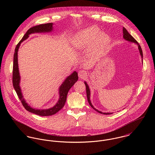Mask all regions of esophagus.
Returning <instances> with one entry per match:
<instances>
[{
  "instance_id": "esophagus-1",
  "label": "esophagus",
  "mask_w": 155,
  "mask_h": 155,
  "mask_svg": "<svg viewBox=\"0 0 155 155\" xmlns=\"http://www.w3.org/2000/svg\"><path fill=\"white\" fill-rule=\"evenodd\" d=\"M87 73L86 72V71H85L84 70H81L78 71V76H79V78L81 79H84L87 77Z\"/></svg>"
}]
</instances>
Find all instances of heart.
<instances>
[{
	"label": "heart",
	"mask_w": 155,
	"mask_h": 155,
	"mask_svg": "<svg viewBox=\"0 0 155 155\" xmlns=\"http://www.w3.org/2000/svg\"><path fill=\"white\" fill-rule=\"evenodd\" d=\"M110 44L109 36L95 26L79 31L73 41L74 48L78 50L89 48L88 55L92 60L101 58Z\"/></svg>",
	"instance_id": "heart-1"
}]
</instances>
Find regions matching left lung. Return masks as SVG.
<instances>
[{
    "label": "left lung",
    "mask_w": 155,
    "mask_h": 155,
    "mask_svg": "<svg viewBox=\"0 0 155 155\" xmlns=\"http://www.w3.org/2000/svg\"><path fill=\"white\" fill-rule=\"evenodd\" d=\"M123 37H124V39H125L126 41H129L131 43H134L135 44L138 45V50H139V52H140V55L141 56V58H142V61H143V52H142V49H141V48L140 46V45H139V44L137 42V41L133 38V36L128 32V31L127 30V29L124 27H123ZM85 83V85L86 86V91H87V99H88V101L89 104V105L91 106V107H92V109H94L95 111H97V112L101 113V114H112L113 113H103L102 111H101L98 110L97 109H96L94 106L91 103V101L90 100V95H91V92H90V89L89 88L88 85L87 84V83L86 82H84Z\"/></svg>",
    "instance_id": "1"
}]
</instances>
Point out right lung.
Here are the masks:
<instances>
[{
	"instance_id": "obj_1",
	"label": "right lung",
	"mask_w": 155,
	"mask_h": 155,
	"mask_svg": "<svg viewBox=\"0 0 155 155\" xmlns=\"http://www.w3.org/2000/svg\"><path fill=\"white\" fill-rule=\"evenodd\" d=\"M53 30V23H47L40 24L36 25L29 28L26 33L22 37V39L17 44L14 55V64H13V71H12V83L13 86L15 89L21 103L24 108L28 111L36 114L37 115L42 116H51L57 113L59 110H60L64 106L66 101L67 95L68 91L71 88L73 85L78 81V73L74 71L70 75H69L63 84L60 85L59 88V99L56 104L51 108L47 109H33L30 107V105L26 103L25 99L23 97L20 85V75L18 68V51L20 48V46L22 42L26 40L30 34L36 33H48L51 32Z\"/></svg>"
}]
</instances>
